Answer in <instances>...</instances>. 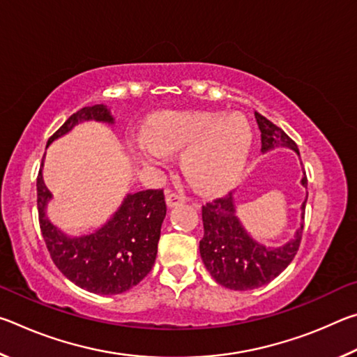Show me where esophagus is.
I'll return each instance as SVG.
<instances>
[{
    "mask_svg": "<svg viewBox=\"0 0 357 357\" xmlns=\"http://www.w3.org/2000/svg\"><path fill=\"white\" fill-rule=\"evenodd\" d=\"M165 200H167L168 208H174V206H178V204H183L185 198L183 195H179V193H176V192L168 190L165 195Z\"/></svg>",
    "mask_w": 357,
    "mask_h": 357,
    "instance_id": "34e87169",
    "label": "esophagus"
}]
</instances>
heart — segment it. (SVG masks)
I'll list each match as a JSON object with an SVG mask.
<instances>
[{
	"label": "heart",
	"mask_w": 357,
	"mask_h": 357,
	"mask_svg": "<svg viewBox=\"0 0 357 357\" xmlns=\"http://www.w3.org/2000/svg\"><path fill=\"white\" fill-rule=\"evenodd\" d=\"M252 132L241 114L167 112L151 119L140 153L144 159L184 151L183 170L202 192H219L239 178Z\"/></svg>",
	"instance_id": "1"
}]
</instances>
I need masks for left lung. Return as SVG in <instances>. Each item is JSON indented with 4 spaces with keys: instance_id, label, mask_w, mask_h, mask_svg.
I'll use <instances>...</instances> for the list:
<instances>
[{
    "instance_id": "8db88e82",
    "label": "left lung",
    "mask_w": 357,
    "mask_h": 357,
    "mask_svg": "<svg viewBox=\"0 0 357 357\" xmlns=\"http://www.w3.org/2000/svg\"><path fill=\"white\" fill-rule=\"evenodd\" d=\"M255 119L261 132V151L285 146L299 154L298 144L268 118L255 112ZM301 184L307 187L304 173ZM305 203H302V222L294 238L282 247H266L253 241L236 217L233 193L215 198L202 208L204 234L200 241V255L209 274L222 287L245 291L255 289L274 280L293 261L299 250L304 229Z\"/></svg>"
}]
</instances>
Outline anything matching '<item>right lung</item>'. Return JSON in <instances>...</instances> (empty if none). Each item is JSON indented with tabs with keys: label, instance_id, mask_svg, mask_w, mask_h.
I'll list each match as a JSON object with an SVG mask.
<instances>
[{
	"label": "right lung",
	"instance_id": "add662e5",
	"mask_svg": "<svg viewBox=\"0 0 357 357\" xmlns=\"http://www.w3.org/2000/svg\"><path fill=\"white\" fill-rule=\"evenodd\" d=\"M91 119L113 124V116L105 105L84 107L48 138L47 146L78 123ZM44 157L38 174L39 225L56 268L77 287L96 294H119L138 285L155 261L160 227L167 214L164 190L129 193L104 227L86 236L72 238L45 215L52 193L42 178Z\"/></svg>",
	"mask_w": 357,
	"mask_h": 357
}]
</instances>
